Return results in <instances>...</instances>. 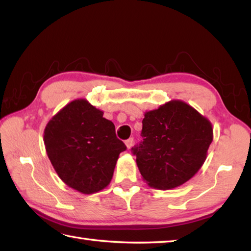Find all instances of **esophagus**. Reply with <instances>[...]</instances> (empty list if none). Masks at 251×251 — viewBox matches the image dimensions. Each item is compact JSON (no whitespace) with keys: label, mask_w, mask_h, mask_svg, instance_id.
Instances as JSON below:
<instances>
[{"label":"esophagus","mask_w":251,"mask_h":251,"mask_svg":"<svg viewBox=\"0 0 251 251\" xmlns=\"http://www.w3.org/2000/svg\"><path fill=\"white\" fill-rule=\"evenodd\" d=\"M132 142H134V139H132V138H129V139H127L125 141V145H126V147H127V149H128V150L132 147Z\"/></svg>","instance_id":"obj_1"}]
</instances>
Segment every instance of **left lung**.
<instances>
[{
    "label": "left lung",
    "instance_id": "obj_1",
    "mask_svg": "<svg viewBox=\"0 0 251 251\" xmlns=\"http://www.w3.org/2000/svg\"><path fill=\"white\" fill-rule=\"evenodd\" d=\"M141 136L143 140L131 150L142 179L151 188L169 190L201 169L214 130L210 121L193 106L172 100L146 112Z\"/></svg>",
    "mask_w": 251,
    "mask_h": 251
}]
</instances>
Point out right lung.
I'll return each instance as SVG.
<instances>
[{
  "mask_svg": "<svg viewBox=\"0 0 251 251\" xmlns=\"http://www.w3.org/2000/svg\"><path fill=\"white\" fill-rule=\"evenodd\" d=\"M47 156L68 186L94 194L109 185L120 153L115 126L86 99H75L51 117L44 129Z\"/></svg>",
  "mask_w": 251,
  "mask_h": 251,
  "instance_id": "obj_1",
  "label": "right lung"
}]
</instances>
